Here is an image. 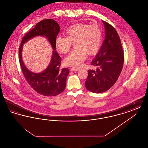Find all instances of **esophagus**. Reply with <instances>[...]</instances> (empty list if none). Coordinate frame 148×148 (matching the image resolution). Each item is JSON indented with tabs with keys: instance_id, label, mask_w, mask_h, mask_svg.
Instances as JSON below:
<instances>
[{
	"instance_id": "34e87169",
	"label": "esophagus",
	"mask_w": 148,
	"mask_h": 148,
	"mask_svg": "<svg viewBox=\"0 0 148 148\" xmlns=\"http://www.w3.org/2000/svg\"><path fill=\"white\" fill-rule=\"evenodd\" d=\"M80 69H79V68H71V71H78Z\"/></svg>"
}]
</instances>
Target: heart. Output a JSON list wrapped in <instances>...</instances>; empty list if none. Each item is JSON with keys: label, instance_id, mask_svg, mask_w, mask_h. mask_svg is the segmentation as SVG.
Wrapping results in <instances>:
<instances>
[{"label": "heart", "instance_id": "1", "mask_svg": "<svg viewBox=\"0 0 148 148\" xmlns=\"http://www.w3.org/2000/svg\"><path fill=\"white\" fill-rule=\"evenodd\" d=\"M65 37H58L55 44L58 51L66 54L74 44L75 49L64 59V63L74 68L80 67L87 54L95 55L100 49L102 41V30L98 25L78 23L68 28L64 33Z\"/></svg>", "mask_w": 148, "mask_h": 148}]
</instances>
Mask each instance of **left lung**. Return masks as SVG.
<instances>
[{
	"mask_svg": "<svg viewBox=\"0 0 148 148\" xmlns=\"http://www.w3.org/2000/svg\"><path fill=\"white\" fill-rule=\"evenodd\" d=\"M105 27L106 38L92 65L96 71L89 70L85 82V88L90 92L101 93L111 88L116 83L122 71L124 51L119 36L110 24L102 21Z\"/></svg>",
	"mask_w": 148,
	"mask_h": 148,
	"instance_id": "left-lung-1",
	"label": "left lung"
}]
</instances>
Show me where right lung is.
<instances>
[{"mask_svg":"<svg viewBox=\"0 0 148 148\" xmlns=\"http://www.w3.org/2000/svg\"><path fill=\"white\" fill-rule=\"evenodd\" d=\"M60 32L56 21L48 19L38 23L35 27L27 33L22 39L19 50V59L21 71L30 86L38 93L47 97H54L63 92L66 86V77L69 73L68 68L60 69L61 58L56 51L55 42ZM37 36H45L49 40L53 50L51 63L42 72H32L25 66L22 60L23 44Z\"/></svg>","mask_w":148,"mask_h":148,"instance_id":"obj_1","label":"right lung"}]
</instances>
